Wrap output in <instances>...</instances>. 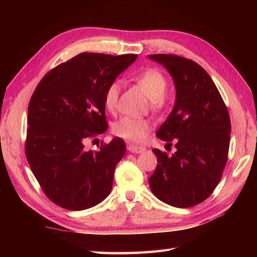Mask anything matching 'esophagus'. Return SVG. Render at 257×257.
<instances>
[{"label": "esophagus", "mask_w": 257, "mask_h": 257, "mask_svg": "<svg viewBox=\"0 0 257 257\" xmlns=\"http://www.w3.org/2000/svg\"><path fill=\"white\" fill-rule=\"evenodd\" d=\"M127 150L132 153H143L144 151H146L145 148L138 147V146H133V145L127 146Z\"/></svg>", "instance_id": "1"}]
</instances>
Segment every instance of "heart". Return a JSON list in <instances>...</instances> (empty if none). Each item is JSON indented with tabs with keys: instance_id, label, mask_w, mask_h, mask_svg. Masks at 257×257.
<instances>
[{
	"instance_id": "obj_1",
	"label": "heart",
	"mask_w": 257,
	"mask_h": 257,
	"mask_svg": "<svg viewBox=\"0 0 257 257\" xmlns=\"http://www.w3.org/2000/svg\"><path fill=\"white\" fill-rule=\"evenodd\" d=\"M134 80L141 85L150 98L151 106L157 110H161L167 105V96L165 91L167 89V79L165 75L157 68H148L134 76ZM121 91V82L119 80L112 81L108 85L105 95L104 104L108 111L114 112L118 108L119 95ZM152 128L150 120L143 118L124 116L113 125V133L125 141L132 143H143L149 135Z\"/></svg>"
}]
</instances>
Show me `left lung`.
<instances>
[{"label":"left lung","mask_w":257,"mask_h":257,"mask_svg":"<svg viewBox=\"0 0 257 257\" xmlns=\"http://www.w3.org/2000/svg\"><path fill=\"white\" fill-rule=\"evenodd\" d=\"M172 76L176 100L157 137L176 152L152 150L158 166L149 178L152 193L177 208L195 206L208 198L219 183L227 162L230 119L211 77L196 62L174 54H151Z\"/></svg>","instance_id":"1"}]
</instances>
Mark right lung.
I'll list each match as a JSON object with an SVG mask.
<instances>
[{"label": "right lung", "instance_id": "add662e5", "mask_svg": "<svg viewBox=\"0 0 257 257\" xmlns=\"http://www.w3.org/2000/svg\"><path fill=\"white\" fill-rule=\"evenodd\" d=\"M136 54L80 53L38 83L28 109L26 154L47 197L68 210H84L109 195L125 154L121 138L93 152L85 139L105 133L108 85L134 63Z\"/></svg>", "mask_w": 257, "mask_h": 257}]
</instances>
